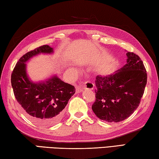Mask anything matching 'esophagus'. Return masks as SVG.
Wrapping results in <instances>:
<instances>
[{
	"label": "esophagus",
	"mask_w": 159,
	"mask_h": 159,
	"mask_svg": "<svg viewBox=\"0 0 159 159\" xmlns=\"http://www.w3.org/2000/svg\"><path fill=\"white\" fill-rule=\"evenodd\" d=\"M94 87H95V85H94L93 83L90 82H86L84 83V84H82L80 85V89L93 90Z\"/></svg>",
	"instance_id": "1"
}]
</instances>
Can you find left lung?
<instances>
[{
  "mask_svg": "<svg viewBox=\"0 0 159 159\" xmlns=\"http://www.w3.org/2000/svg\"><path fill=\"white\" fill-rule=\"evenodd\" d=\"M127 63L114 74L96 77L92 109L99 119L118 123L126 119L140 103L147 75L138 55L128 52Z\"/></svg>",
  "mask_w": 159,
  "mask_h": 159,
  "instance_id": "8db88e82",
  "label": "left lung"
}]
</instances>
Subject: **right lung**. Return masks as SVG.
I'll list each match as a JSON object with an SVG mask.
<instances>
[{"label": "right lung", "mask_w": 159, "mask_h": 159, "mask_svg": "<svg viewBox=\"0 0 159 159\" xmlns=\"http://www.w3.org/2000/svg\"><path fill=\"white\" fill-rule=\"evenodd\" d=\"M54 53L53 48L45 45L24 55L16 64L11 76L15 98L23 111L38 124L50 126L62 118L64 109L74 95V85L53 75L41 81L34 82L26 71V62L40 54Z\"/></svg>", "instance_id": "add662e5"}]
</instances>
